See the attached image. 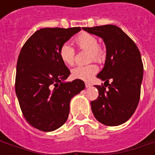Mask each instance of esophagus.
<instances>
[{"instance_id": "34e87169", "label": "esophagus", "mask_w": 155, "mask_h": 155, "mask_svg": "<svg viewBox=\"0 0 155 155\" xmlns=\"http://www.w3.org/2000/svg\"><path fill=\"white\" fill-rule=\"evenodd\" d=\"M91 84H90V83H88V82H85V87L89 88V87H91Z\"/></svg>"}]
</instances>
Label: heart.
Returning <instances> with one entry per match:
<instances>
[{"instance_id":"obj_1","label":"heart","mask_w":155,"mask_h":155,"mask_svg":"<svg viewBox=\"0 0 155 155\" xmlns=\"http://www.w3.org/2000/svg\"><path fill=\"white\" fill-rule=\"evenodd\" d=\"M74 42L81 50H88L89 61H101L104 56V51L101 45L98 44L97 38L92 34L82 32L74 38ZM59 55L64 64L68 66L74 63L75 51L74 48L68 43H64L59 50ZM99 68L95 64H90L83 66H77L71 71V75L74 79L82 81H90L98 72Z\"/></svg>"}]
</instances>
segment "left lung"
Listing matches in <instances>:
<instances>
[{
    "instance_id": "8db88e82",
    "label": "left lung",
    "mask_w": 155,
    "mask_h": 155,
    "mask_svg": "<svg viewBox=\"0 0 155 155\" xmlns=\"http://www.w3.org/2000/svg\"><path fill=\"white\" fill-rule=\"evenodd\" d=\"M83 30L103 39L106 47L104 66L97 74L104 85H94L99 96L91 102L92 112L104 125L122 124L133 115L140 101L143 74L140 51L116 25L83 27Z\"/></svg>"
}]
</instances>
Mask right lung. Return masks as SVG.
Here are the masks:
<instances>
[{
	"mask_svg": "<svg viewBox=\"0 0 155 155\" xmlns=\"http://www.w3.org/2000/svg\"><path fill=\"white\" fill-rule=\"evenodd\" d=\"M81 27L42 28L26 41L19 54L15 94L23 115L41 131L57 130L67 120L70 102L85 87L76 79L64 82L71 72L59 50Z\"/></svg>",
	"mask_w": 155,
	"mask_h": 155,
	"instance_id": "right-lung-1",
	"label": "right lung"
}]
</instances>
